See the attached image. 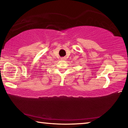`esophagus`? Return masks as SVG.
Masks as SVG:
<instances>
[{
  "label": "esophagus",
  "mask_w": 128,
  "mask_h": 128,
  "mask_svg": "<svg viewBox=\"0 0 128 128\" xmlns=\"http://www.w3.org/2000/svg\"><path fill=\"white\" fill-rule=\"evenodd\" d=\"M61 60H62V61H66V58H61Z\"/></svg>",
  "instance_id": "1"
}]
</instances>
